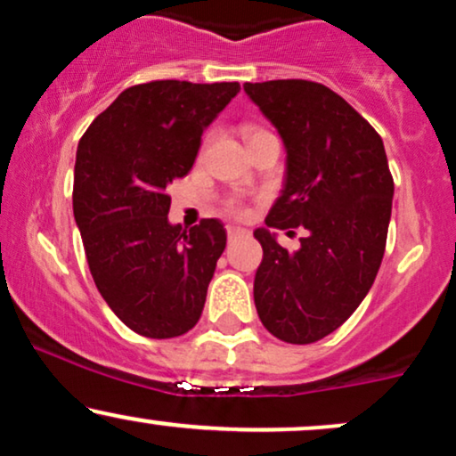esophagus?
Returning a JSON list of instances; mask_svg holds the SVG:
<instances>
[{
    "label": "esophagus",
    "mask_w": 456,
    "mask_h": 456,
    "mask_svg": "<svg viewBox=\"0 0 456 456\" xmlns=\"http://www.w3.org/2000/svg\"><path fill=\"white\" fill-rule=\"evenodd\" d=\"M242 235H246V229H240V227H227V238L232 240H238V238H242Z\"/></svg>",
    "instance_id": "1"
}]
</instances>
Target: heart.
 <instances>
[{
    "mask_svg": "<svg viewBox=\"0 0 456 456\" xmlns=\"http://www.w3.org/2000/svg\"><path fill=\"white\" fill-rule=\"evenodd\" d=\"M253 133H257V130H248V133H246V137H248V134H253ZM227 208H229V212H233V214L242 212V208H240L238 201H229Z\"/></svg>",
    "mask_w": 456,
    "mask_h": 456,
    "instance_id": "heart-1",
    "label": "heart"
}]
</instances>
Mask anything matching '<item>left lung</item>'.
I'll list each match as a JSON object with an SVG mask.
<instances>
[{
	"mask_svg": "<svg viewBox=\"0 0 456 456\" xmlns=\"http://www.w3.org/2000/svg\"><path fill=\"white\" fill-rule=\"evenodd\" d=\"M244 92L287 154L281 197L255 229L264 248L255 306L276 338L315 343L347 322L378 276L395 195L384 141L322 83H246ZM296 226L307 229L301 248L282 249L273 229Z\"/></svg>",
	"mask_w": 456,
	"mask_h": 456,
	"instance_id": "1",
	"label": "left lung"
}]
</instances>
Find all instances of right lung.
Masks as SVG:
<instances>
[{
	"mask_svg": "<svg viewBox=\"0 0 456 456\" xmlns=\"http://www.w3.org/2000/svg\"><path fill=\"white\" fill-rule=\"evenodd\" d=\"M240 83L151 81L128 87L86 130L72 210L98 291L130 330L174 338L201 317L227 232L169 223L167 186L184 177L201 134Z\"/></svg>",
	"mask_w": 456,
	"mask_h": 456,
	"instance_id": "add662e5",
	"label": "right lung"
}]
</instances>
